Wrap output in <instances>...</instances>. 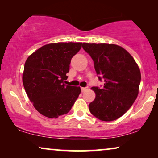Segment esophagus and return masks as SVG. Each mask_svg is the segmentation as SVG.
Masks as SVG:
<instances>
[{
  "label": "esophagus",
  "instance_id": "34e87169",
  "mask_svg": "<svg viewBox=\"0 0 158 158\" xmlns=\"http://www.w3.org/2000/svg\"><path fill=\"white\" fill-rule=\"evenodd\" d=\"M87 88H81V91L82 92H84V91H85V90H87Z\"/></svg>",
  "mask_w": 158,
  "mask_h": 158
}]
</instances>
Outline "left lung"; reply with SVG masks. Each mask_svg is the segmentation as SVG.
<instances>
[{
	"label": "left lung",
	"mask_w": 158,
	"mask_h": 158,
	"mask_svg": "<svg viewBox=\"0 0 158 158\" xmlns=\"http://www.w3.org/2000/svg\"><path fill=\"white\" fill-rule=\"evenodd\" d=\"M83 48L94 62L103 87H92L96 98L89 104L97 118L111 122L128 111L137 98L141 81L139 67L130 54L118 45L106 43H83Z\"/></svg>",
	"instance_id": "1"
}]
</instances>
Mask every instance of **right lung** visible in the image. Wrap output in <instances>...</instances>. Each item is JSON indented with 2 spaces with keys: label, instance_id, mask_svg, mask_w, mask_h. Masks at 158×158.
I'll return each mask as SVG.
<instances>
[{
  "label": "right lung",
  "instance_id": "add662e5",
  "mask_svg": "<svg viewBox=\"0 0 158 158\" xmlns=\"http://www.w3.org/2000/svg\"><path fill=\"white\" fill-rule=\"evenodd\" d=\"M81 42L50 43L32 53L24 64L23 84L36 111L53 118L68 114L81 94V88L64 81L72 57L81 49Z\"/></svg>",
  "mask_w": 158,
  "mask_h": 158
}]
</instances>
